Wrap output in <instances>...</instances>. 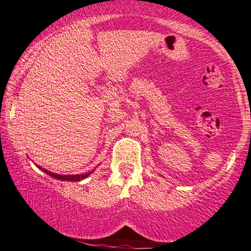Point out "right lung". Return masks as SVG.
Here are the masks:
<instances>
[{
	"instance_id": "1",
	"label": "right lung",
	"mask_w": 251,
	"mask_h": 251,
	"mask_svg": "<svg viewBox=\"0 0 251 251\" xmlns=\"http://www.w3.org/2000/svg\"><path fill=\"white\" fill-rule=\"evenodd\" d=\"M35 166H37V164H35ZM37 167L39 168L40 170H43L44 173H46V174H48V175L52 176V177H53V178H57V180H60V181H74V182H75V181L77 182V181L84 180V178H87L88 176H89L93 172H94V170H92V172L85 173V174H77V175H59V174H56V173L49 172V170L44 169V168H41L40 166H37Z\"/></svg>"
}]
</instances>
